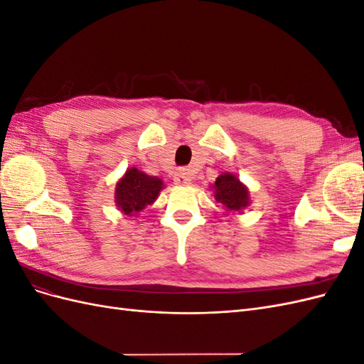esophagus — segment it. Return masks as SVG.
I'll return each instance as SVG.
<instances>
[{
    "label": "esophagus",
    "mask_w": 364,
    "mask_h": 364,
    "mask_svg": "<svg viewBox=\"0 0 364 364\" xmlns=\"http://www.w3.org/2000/svg\"><path fill=\"white\" fill-rule=\"evenodd\" d=\"M174 182L178 185H188L191 183V174L188 168H179L174 174Z\"/></svg>",
    "instance_id": "34e87169"
}]
</instances>
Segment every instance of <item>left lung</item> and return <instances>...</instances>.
<instances>
[{"instance_id":"obj_1","label":"left lung","mask_w":364,"mask_h":364,"mask_svg":"<svg viewBox=\"0 0 364 364\" xmlns=\"http://www.w3.org/2000/svg\"><path fill=\"white\" fill-rule=\"evenodd\" d=\"M213 188L217 202L223 203L228 211H240L249 205V191L234 174L225 173L218 176Z\"/></svg>"}]
</instances>
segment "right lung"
Returning a JSON list of instances; mask_svg holds the SVG:
<instances>
[{"mask_svg": "<svg viewBox=\"0 0 364 364\" xmlns=\"http://www.w3.org/2000/svg\"><path fill=\"white\" fill-rule=\"evenodd\" d=\"M161 190L162 181L159 178L130 168L117 183L115 200L121 211L126 215H132L155 202Z\"/></svg>", "mask_w": 364, "mask_h": 364, "instance_id": "right-lung-1", "label": "right lung"}]
</instances>
